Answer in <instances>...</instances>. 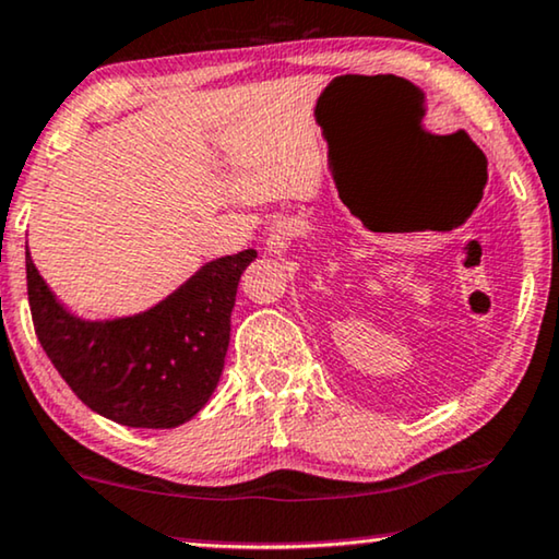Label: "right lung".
Wrapping results in <instances>:
<instances>
[{"label": "right lung", "mask_w": 559, "mask_h": 559, "mask_svg": "<svg viewBox=\"0 0 559 559\" xmlns=\"http://www.w3.org/2000/svg\"><path fill=\"white\" fill-rule=\"evenodd\" d=\"M255 258V250H242L210 260L174 294L138 314L84 319L58 301L25 245L37 340L92 412L122 427H178L202 412L217 389L237 284Z\"/></svg>", "instance_id": "right-lung-1"}]
</instances>
